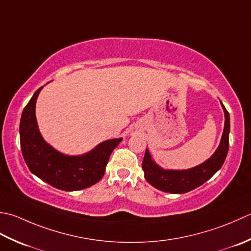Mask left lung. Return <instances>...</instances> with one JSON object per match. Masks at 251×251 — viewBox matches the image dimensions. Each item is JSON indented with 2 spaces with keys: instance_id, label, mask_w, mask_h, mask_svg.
I'll return each mask as SVG.
<instances>
[{
  "instance_id": "obj_1",
  "label": "left lung",
  "mask_w": 251,
  "mask_h": 251,
  "mask_svg": "<svg viewBox=\"0 0 251 251\" xmlns=\"http://www.w3.org/2000/svg\"><path fill=\"white\" fill-rule=\"evenodd\" d=\"M222 107L226 115L222 139L216 152L207 161L188 170H163L152 161L150 151L146 150L142 162L146 181L158 190L171 194L187 193L208 181L222 167L228 151L229 115L223 104Z\"/></svg>"
}]
</instances>
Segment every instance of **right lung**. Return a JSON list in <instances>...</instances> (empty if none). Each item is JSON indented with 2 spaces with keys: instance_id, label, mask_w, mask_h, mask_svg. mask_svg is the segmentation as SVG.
I'll return each instance as SVG.
<instances>
[{
  "instance_id": "add662e5",
  "label": "right lung",
  "mask_w": 251,
  "mask_h": 251,
  "mask_svg": "<svg viewBox=\"0 0 251 251\" xmlns=\"http://www.w3.org/2000/svg\"><path fill=\"white\" fill-rule=\"evenodd\" d=\"M37 90L24 108L20 119V146L24 159L33 175L61 191H79L90 187L104 176L112 151L122 139L108 140L82 156L60 154L43 140L35 119Z\"/></svg>"
}]
</instances>
